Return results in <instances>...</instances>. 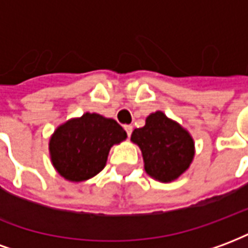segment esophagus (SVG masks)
Segmentation results:
<instances>
[{
  "label": "esophagus",
  "instance_id": "1",
  "mask_svg": "<svg viewBox=\"0 0 248 248\" xmlns=\"http://www.w3.org/2000/svg\"><path fill=\"white\" fill-rule=\"evenodd\" d=\"M124 130H126V133H127V137H130L131 133H133V126H131V124H124Z\"/></svg>",
  "mask_w": 248,
  "mask_h": 248
}]
</instances>
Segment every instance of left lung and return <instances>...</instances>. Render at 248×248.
<instances>
[{"instance_id": "8db88e82", "label": "left lung", "mask_w": 248, "mask_h": 248, "mask_svg": "<svg viewBox=\"0 0 248 248\" xmlns=\"http://www.w3.org/2000/svg\"><path fill=\"white\" fill-rule=\"evenodd\" d=\"M131 140L142 150L146 172L161 182L177 179L194 156L190 134L162 111L150 114L145 126L133 131Z\"/></svg>"}]
</instances>
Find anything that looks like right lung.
Here are the masks:
<instances>
[{"label": "right lung", "mask_w": 248, "mask_h": 248, "mask_svg": "<svg viewBox=\"0 0 248 248\" xmlns=\"http://www.w3.org/2000/svg\"><path fill=\"white\" fill-rule=\"evenodd\" d=\"M126 137V131L114 119L95 113L83 114L54 131L49 145L53 166L69 181H86L102 170L110 147Z\"/></svg>", "instance_id": "right-lung-1"}]
</instances>
